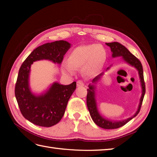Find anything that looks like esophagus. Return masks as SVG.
Wrapping results in <instances>:
<instances>
[{"instance_id":"obj_1","label":"esophagus","mask_w":157,"mask_h":157,"mask_svg":"<svg viewBox=\"0 0 157 157\" xmlns=\"http://www.w3.org/2000/svg\"><path fill=\"white\" fill-rule=\"evenodd\" d=\"M84 86V83L81 80H79L77 82V86L78 87H82V86Z\"/></svg>"}]
</instances>
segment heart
<instances>
[{
	"instance_id": "heart-1",
	"label": "heart",
	"mask_w": 157,
	"mask_h": 157,
	"mask_svg": "<svg viewBox=\"0 0 157 157\" xmlns=\"http://www.w3.org/2000/svg\"><path fill=\"white\" fill-rule=\"evenodd\" d=\"M106 59L105 51L98 44L81 46L73 49L68 57V63L63 66V71L72 73L74 68L82 67L87 75H94L101 71Z\"/></svg>"
}]
</instances>
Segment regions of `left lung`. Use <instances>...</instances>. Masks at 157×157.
<instances>
[{"mask_svg":"<svg viewBox=\"0 0 157 157\" xmlns=\"http://www.w3.org/2000/svg\"><path fill=\"white\" fill-rule=\"evenodd\" d=\"M106 44L111 48L113 58L120 57V56H121V59L123 61L137 69L142 88V95L140 99V103L138 105L137 111L134 113V115L128 119L122 120V121H114V120L106 119L103 116H102L101 115V113H99L97 107V102H96V85H97L98 82L101 79L102 76L104 75L105 73H101V74H99L98 75L95 77V78L92 79L91 84H90L88 85V88L87 89V98H86V103H87V106L88 111L90 112V115L93 121H94L98 126L101 127V128L103 129H110L119 128L120 127H122L138 114L141 108L142 103L143 101V98H144L146 90L145 84L144 81V75H143V68L140 61L134 55H133L132 53L128 51V48L119 42H113L110 43H106ZM111 67V65L107 67V69H106V71L109 70Z\"/></svg>","mask_w":157,"mask_h":157,"instance_id":"obj_1","label":"left lung"}]
</instances>
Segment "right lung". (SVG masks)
Masks as SVG:
<instances>
[{"label": "right lung", "mask_w": 157, "mask_h": 157, "mask_svg": "<svg viewBox=\"0 0 157 157\" xmlns=\"http://www.w3.org/2000/svg\"><path fill=\"white\" fill-rule=\"evenodd\" d=\"M71 46L65 40L46 43L34 49L19 69L15 84V97L22 115L36 125L51 127L60 121L69 99L76 88V82L63 85L55 82L41 94H35L29 86L32 65L40 60L61 65L63 56Z\"/></svg>", "instance_id": "1"}]
</instances>
